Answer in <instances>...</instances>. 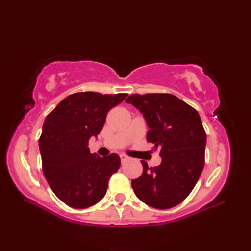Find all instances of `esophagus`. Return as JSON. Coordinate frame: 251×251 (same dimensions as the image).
I'll return each mask as SVG.
<instances>
[{"label": "esophagus", "mask_w": 251, "mask_h": 251, "mask_svg": "<svg viewBox=\"0 0 251 251\" xmlns=\"http://www.w3.org/2000/svg\"><path fill=\"white\" fill-rule=\"evenodd\" d=\"M120 157H121L122 163H125V161H127V160H128V158H129V157H128V156H126L125 154H121V155H120Z\"/></svg>", "instance_id": "obj_1"}]
</instances>
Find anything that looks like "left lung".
Wrapping results in <instances>:
<instances>
[{
	"label": "left lung",
	"mask_w": 251,
	"mask_h": 251,
	"mask_svg": "<svg viewBox=\"0 0 251 251\" xmlns=\"http://www.w3.org/2000/svg\"><path fill=\"white\" fill-rule=\"evenodd\" d=\"M126 103L143 114L147 141L159 148V166L148 167L131 180L134 193L146 205L168 209L192 192L205 165L206 133L197 110L172 94L130 95Z\"/></svg>",
	"instance_id": "1"
}]
</instances>
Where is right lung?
<instances>
[{
	"mask_svg": "<svg viewBox=\"0 0 251 251\" xmlns=\"http://www.w3.org/2000/svg\"><path fill=\"white\" fill-rule=\"evenodd\" d=\"M126 96L75 93L45 118L39 141L43 174L54 194L72 208L83 209L101 201L110 176L121 166L117 154H91L88 141L100 133L109 109Z\"/></svg>",
	"mask_w": 251,
	"mask_h": 251,
	"instance_id": "right-lung-1",
	"label": "right lung"
}]
</instances>
